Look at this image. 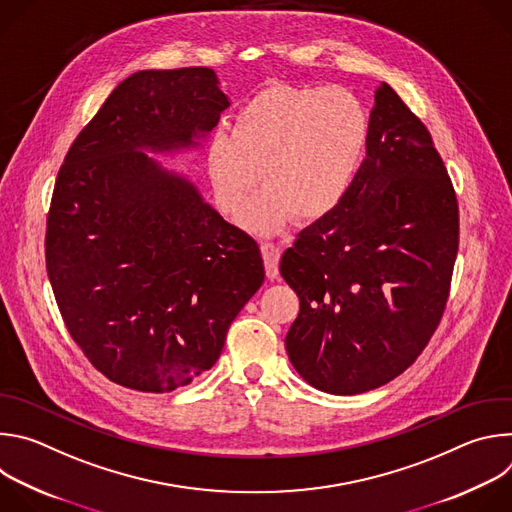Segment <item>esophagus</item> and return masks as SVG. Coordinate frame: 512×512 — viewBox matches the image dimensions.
Listing matches in <instances>:
<instances>
[{
    "mask_svg": "<svg viewBox=\"0 0 512 512\" xmlns=\"http://www.w3.org/2000/svg\"><path fill=\"white\" fill-rule=\"evenodd\" d=\"M261 255H263V263H265V273L267 277L275 279L279 275V257H281V249L273 243H261Z\"/></svg>",
    "mask_w": 512,
    "mask_h": 512,
    "instance_id": "obj_1",
    "label": "esophagus"
}]
</instances>
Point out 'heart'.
<instances>
[{
  "label": "heart",
  "instance_id": "1",
  "mask_svg": "<svg viewBox=\"0 0 512 512\" xmlns=\"http://www.w3.org/2000/svg\"><path fill=\"white\" fill-rule=\"evenodd\" d=\"M369 131L367 107L352 91L273 83L243 103L233 131L216 129L210 137L216 202L239 216L261 174L265 190L243 216L247 229L275 233L294 214L320 221L350 192Z\"/></svg>",
  "mask_w": 512,
  "mask_h": 512
}]
</instances>
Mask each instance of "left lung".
Listing matches in <instances>:
<instances>
[{"label":"left lung","instance_id":"1","mask_svg":"<svg viewBox=\"0 0 512 512\" xmlns=\"http://www.w3.org/2000/svg\"><path fill=\"white\" fill-rule=\"evenodd\" d=\"M458 231L444 160L383 83L350 192L281 257L300 298L285 336L300 377L324 393L358 395L411 367L446 310Z\"/></svg>","mask_w":512,"mask_h":512}]
</instances>
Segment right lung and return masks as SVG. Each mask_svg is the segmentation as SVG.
<instances>
[{"mask_svg":"<svg viewBox=\"0 0 512 512\" xmlns=\"http://www.w3.org/2000/svg\"><path fill=\"white\" fill-rule=\"evenodd\" d=\"M229 105L212 68L133 72L58 170L48 279L72 340L121 387L190 385L265 279L259 245L148 156L198 148Z\"/></svg>","mask_w":512,"mask_h":512,"instance_id":"right-lung-1","label":"right lung"}]
</instances>
